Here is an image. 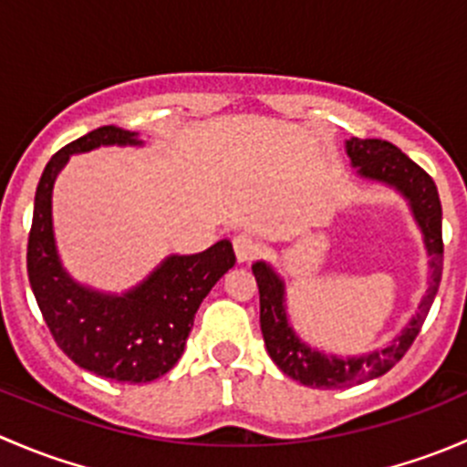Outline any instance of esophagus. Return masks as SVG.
Instances as JSON below:
<instances>
[{"instance_id": "esophagus-1", "label": "esophagus", "mask_w": 467, "mask_h": 467, "mask_svg": "<svg viewBox=\"0 0 467 467\" xmlns=\"http://www.w3.org/2000/svg\"><path fill=\"white\" fill-rule=\"evenodd\" d=\"M233 246H234V255H237V262H253L257 255H260V244L251 237V234L242 233L233 239Z\"/></svg>"}]
</instances>
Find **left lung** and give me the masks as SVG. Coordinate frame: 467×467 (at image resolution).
<instances>
[{
	"label": "left lung",
	"instance_id": "obj_1",
	"mask_svg": "<svg viewBox=\"0 0 467 467\" xmlns=\"http://www.w3.org/2000/svg\"><path fill=\"white\" fill-rule=\"evenodd\" d=\"M346 150L352 160V167H357L361 178L395 187L409 201L413 219L420 225L422 237H425L427 255L431 257V275L416 317L389 346L361 357H337L314 350L307 343L300 341L286 317L282 277L273 271L271 264H253V275L260 286V325L268 355L282 373L312 389H346V386L379 378L386 370L393 368L416 341L434 303L442 275V207L436 182L431 181L430 173L418 167L398 146L384 140L350 138L346 142Z\"/></svg>",
	"mask_w": 467,
	"mask_h": 467
}]
</instances>
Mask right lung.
Here are the masks:
<instances>
[{
	"mask_svg": "<svg viewBox=\"0 0 467 467\" xmlns=\"http://www.w3.org/2000/svg\"><path fill=\"white\" fill-rule=\"evenodd\" d=\"M112 144L140 146L142 140L117 126H101L63 146L47 162L36 190L26 271L51 337L74 364L99 378L146 384L181 359L196 309L234 266V251L228 239H221L196 255H171L121 296L74 282L56 251L51 192L69 155Z\"/></svg>",
	"mask_w": 467,
	"mask_h": 467,
	"instance_id": "1",
	"label": "right lung"
}]
</instances>
